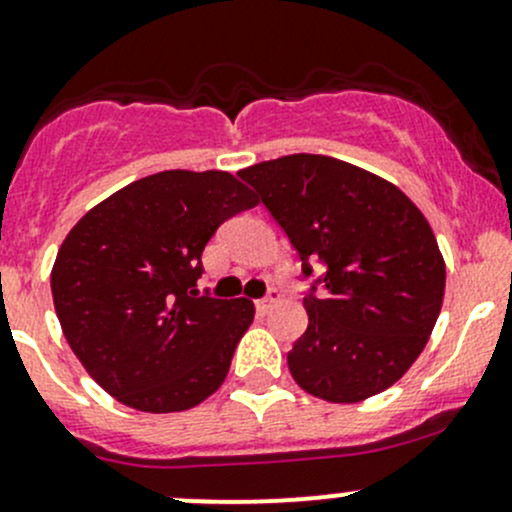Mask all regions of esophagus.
<instances>
[{
  "mask_svg": "<svg viewBox=\"0 0 512 512\" xmlns=\"http://www.w3.org/2000/svg\"><path fill=\"white\" fill-rule=\"evenodd\" d=\"M277 299H280V292H277V287H270V292H267V297L257 299V309H260V312H267V309L275 307Z\"/></svg>",
  "mask_w": 512,
  "mask_h": 512,
  "instance_id": "1",
  "label": "esophagus"
}]
</instances>
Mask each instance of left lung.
<instances>
[{"label":"left lung","mask_w":512,"mask_h":512,"mask_svg":"<svg viewBox=\"0 0 512 512\" xmlns=\"http://www.w3.org/2000/svg\"><path fill=\"white\" fill-rule=\"evenodd\" d=\"M302 260L307 332L287 366L307 394L356 404L409 371L433 332L446 265L396 185L344 160L294 153L240 170ZM323 262L313 277L311 262Z\"/></svg>","instance_id":"obj_1"}]
</instances>
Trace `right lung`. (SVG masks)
<instances>
[{
	"instance_id": "add662e5",
	"label": "right lung",
	"mask_w": 512,
	"mask_h": 512,
	"mask_svg": "<svg viewBox=\"0 0 512 512\" xmlns=\"http://www.w3.org/2000/svg\"><path fill=\"white\" fill-rule=\"evenodd\" d=\"M255 205L225 170H163L74 225L51 294L66 342L101 389L148 414L193 409L220 389L255 307L198 294L200 257L227 218Z\"/></svg>"
}]
</instances>
